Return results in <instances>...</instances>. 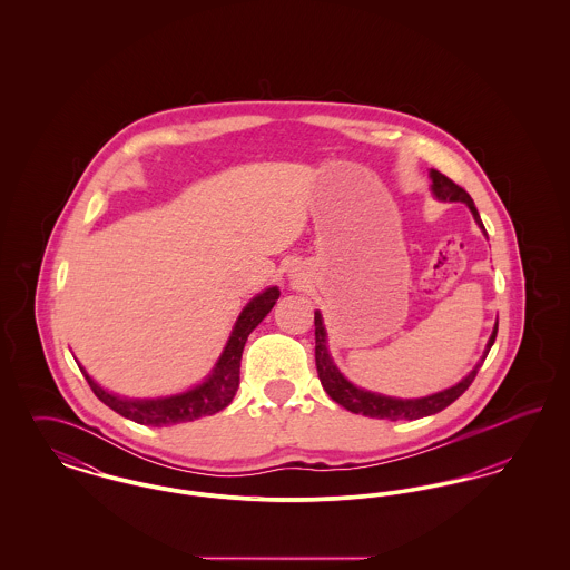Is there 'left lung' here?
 Instances as JSON below:
<instances>
[{
  "label": "left lung",
  "mask_w": 570,
  "mask_h": 570,
  "mask_svg": "<svg viewBox=\"0 0 570 570\" xmlns=\"http://www.w3.org/2000/svg\"><path fill=\"white\" fill-rule=\"evenodd\" d=\"M432 177V191L435 198L440 200H453V203H465L472 212V216L476 219V224L485 230L481 216L474 207V200L470 198V194L460 188L455 181H451L446 175H442L440 170H430ZM314 326H316V370H318V379L323 382V389L328 393V397L333 402H337L340 406L351 410L354 414H363V416H372V419H386V421H414V419H423L435 414L446 406H451L461 393L472 384V380L476 379L485 356H488L493 342H495V333H498V325L493 326V333L489 337L488 348L483 353L481 363H476V367L465 376V379L458 382L451 389H444L434 395L428 397H419V400H397V397H386L380 393H372L365 389L354 386L351 380L344 379V374L335 367L328 348H326V331L323 325V316L321 312L314 314Z\"/></svg>",
  "instance_id": "obj_1"
}]
</instances>
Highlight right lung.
I'll use <instances>...</instances> for the list:
<instances>
[{
    "mask_svg": "<svg viewBox=\"0 0 570 570\" xmlns=\"http://www.w3.org/2000/svg\"><path fill=\"white\" fill-rule=\"evenodd\" d=\"M277 297H279V291H277V286H272L245 305L212 374L205 379V382H200L198 386H194L186 393L158 397V400H128V397H119L115 393H109L107 389H102L79 365L82 376L102 404H107L117 414H121L135 423H140V425L164 428V425L188 423V421H196L200 416L216 414L233 402V397L239 389V367H242V354H244L247 335L261 325L263 318L272 312Z\"/></svg>",
    "mask_w": 570,
    "mask_h": 570,
    "instance_id": "obj_1",
    "label": "right lung"
}]
</instances>
